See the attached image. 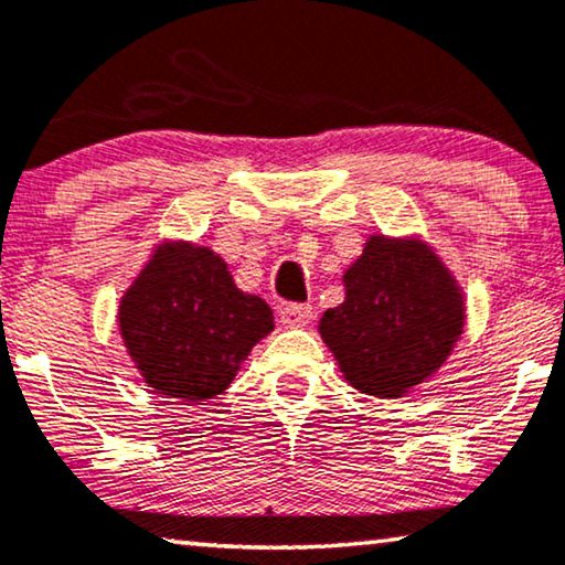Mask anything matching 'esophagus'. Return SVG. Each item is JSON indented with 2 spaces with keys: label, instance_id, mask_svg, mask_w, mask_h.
<instances>
[{
  "label": "esophagus",
  "instance_id": "esophagus-1",
  "mask_svg": "<svg viewBox=\"0 0 565 565\" xmlns=\"http://www.w3.org/2000/svg\"><path fill=\"white\" fill-rule=\"evenodd\" d=\"M311 319H313V308L306 306V303H285L280 308V323H282V327L298 329V327H306V323Z\"/></svg>",
  "mask_w": 565,
  "mask_h": 565
}]
</instances>
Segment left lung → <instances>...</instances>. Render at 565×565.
Wrapping results in <instances>:
<instances>
[{
	"label": "left lung",
	"instance_id": "1",
	"mask_svg": "<svg viewBox=\"0 0 565 565\" xmlns=\"http://www.w3.org/2000/svg\"><path fill=\"white\" fill-rule=\"evenodd\" d=\"M342 280L344 303L321 316L319 334L347 383L401 398L445 365L466 327V303L431 246L375 234Z\"/></svg>",
	"mask_w": 565,
	"mask_h": 565
}]
</instances>
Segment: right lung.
<instances>
[{
	"instance_id": "add662e5",
	"label": "right lung",
	"mask_w": 565,
	"mask_h": 565,
	"mask_svg": "<svg viewBox=\"0 0 565 565\" xmlns=\"http://www.w3.org/2000/svg\"><path fill=\"white\" fill-rule=\"evenodd\" d=\"M118 323L149 388L192 404L228 388L275 316L259 296L236 288L213 249L164 242L120 298Z\"/></svg>"
}]
</instances>
